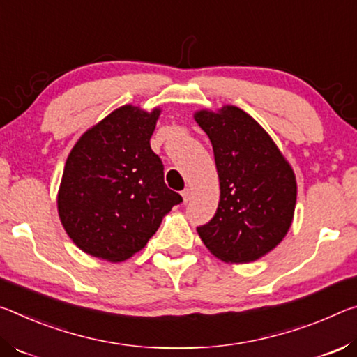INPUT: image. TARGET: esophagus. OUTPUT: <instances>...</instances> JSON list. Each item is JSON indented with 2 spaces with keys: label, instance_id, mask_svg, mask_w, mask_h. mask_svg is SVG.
Returning <instances> with one entry per match:
<instances>
[{
  "label": "esophagus",
  "instance_id": "obj_1",
  "mask_svg": "<svg viewBox=\"0 0 357 357\" xmlns=\"http://www.w3.org/2000/svg\"><path fill=\"white\" fill-rule=\"evenodd\" d=\"M182 197H183L185 202H188V201L191 199V190H190V188H185V190L182 191Z\"/></svg>",
  "mask_w": 357,
  "mask_h": 357
}]
</instances>
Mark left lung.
I'll return each mask as SVG.
<instances>
[{"mask_svg": "<svg viewBox=\"0 0 357 357\" xmlns=\"http://www.w3.org/2000/svg\"><path fill=\"white\" fill-rule=\"evenodd\" d=\"M220 178L217 213L197 234L231 264L259 259L283 241L294 217L297 185L289 162L253 116L236 106L199 110Z\"/></svg>", "mask_w": 357, "mask_h": 357, "instance_id": "8db88e82", "label": "left lung"}]
</instances>
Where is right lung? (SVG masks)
<instances>
[{
	"label": "right lung",
	"mask_w": 357,
	"mask_h": 357,
	"mask_svg": "<svg viewBox=\"0 0 357 357\" xmlns=\"http://www.w3.org/2000/svg\"><path fill=\"white\" fill-rule=\"evenodd\" d=\"M160 112L131 104L116 109L90 128L68 156L58 215L71 241L95 258H131L183 201L166 186L165 166L150 147Z\"/></svg>",
	"instance_id": "obj_1"
}]
</instances>
